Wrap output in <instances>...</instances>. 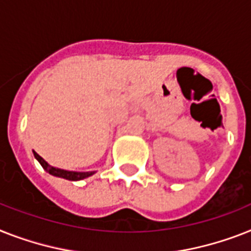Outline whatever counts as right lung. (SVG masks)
I'll list each match as a JSON object with an SVG mask.
<instances>
[{
    "mask_svg": "<svg viewBox=\"0 0 251 251\" xmlns=\"http://www.w3.org/2000/svg\"><path fill=\"white\" fill-rule=\"evenodd\" d=\"M34 157L37 158V161L41 164V166L49 173V174L54 175V176H59V178L68 179V180H81V179H85L87 176H91L95 172H68V170H63V169L54 168L51 165H49L44 158L41 157L40 154L36 153L33 151Z\"/></svg>",
    "mask_w": 251,
    "mask_h": 251,
    "instance_id": "1",
    "label": "right lung"
}]
</instances>
